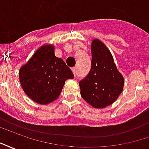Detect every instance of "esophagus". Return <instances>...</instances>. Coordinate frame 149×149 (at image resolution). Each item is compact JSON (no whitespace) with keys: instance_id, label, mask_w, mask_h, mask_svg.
I'll list each match as a JSON object with an SVG mask.
<instances>
[{"instance_id":"obj_1","label":"esophagus","mask_w":149,"mask_h":149,"mask_svg":"<svg viewBox=\"0 0 149 149\" xmlns=\"http://www.w3.org/2000/svg\"><path fill=\"white\" fill-rule=\"evenodd\" d=\"M72 72H73V74H74V76H76L77 75V68H72Z\"/></svg>"}]
</instances>
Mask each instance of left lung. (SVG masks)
Returning <instances> with one entry per match:
<instances>
[{
	"label": "left lung",
	"instance_id": "left-lung-1",
	"mask_svg": "<svg viewBox=\"0 0 149 149\" xmlns=\"http://www.w3.org/2000/svg\"><path fill=\"white\" fill-rule=\"evenodd\" d=\"M92 67L87 77L79 82L81 95L95 109L112 104L123 91L125 79L114 63L112 53L100 40L91 44Z\"/></svg>",
	"mask_w": 149,
	"mask_h": 149
}]
</instances>
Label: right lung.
I'll use <instances>...</instances> for the list:
<instances>
[{
    "label": "right lung",
    "mask_w": 149,
    "mask_h": 149,
    "mask_svg": "<svg viewBox=\"0 0 149 149\" xmlns=\"http://www.w3.org/2000/svg\"><path fill=\"white\" fill-rule=\"evenodd\" d=\"M54 49L52 45L40 47L19 70L24 93L40 104H48L56 100L65 81L74 78L65 61L56 56Z\"/></svg>",
    "instance_id": "1"
}]
</instances>
